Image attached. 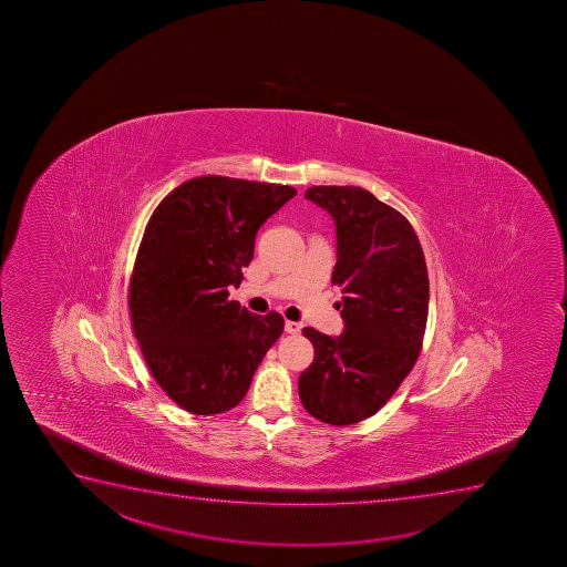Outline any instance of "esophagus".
I'll use <instances>...</instances> for the list:
<instances>
[{"label": "esophagus", "instance_id": "esophagus-1", "mask_svg": "<svg viewBox=\"0 0 567 567\" xmlns=\"http://www.w3.org/2000/svg\"><path fill=\"white\" fill-rule=\"evenodd\" d=\"M285 330L288 333H298L301 330V322H296V320H287L285 322Z\"/></svg>", "mask_w": 567, "mask_h": 567}]
</instances>
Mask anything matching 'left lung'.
Listing matches in <instances>:
<instances>
[{"instance_id":"1","label":"left lung","mask_w":567,"mask_h":567,"mask_svg":"<svg viewBox=\"0 0 567 567\" xmlns=\"http://www.w3.org/2000/svg\"><path fill=\"white\" fill-rule=\"evenodd\" d=\"M306 199L336 224L341 287L338 338L303 328L315 347L298 381L301 404L328 425H353L385 406L420 357L429 313L425 256L412 224L354 186H313Z\"/></svg>"}]
</instances>
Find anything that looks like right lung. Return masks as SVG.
Instances as JSON below:
<instances>
[{"instance_id":"add662e5","label":"right lung","mask_w":567,"mask_h":567,"mask_svg":"<svg viewBox=\"0 0 567 567\" xmlns=\"http://www.w3.org/2000/svg\"><path fill=\"white\" fill-rule=\"evenodd\" d=\"M296 189L200 176L161 200L147 221L128 285L136 340L161 389L187 412H227L279 340L277 311L227 300L252 260L254 239Z\"/></svg>"}]
</instances>
